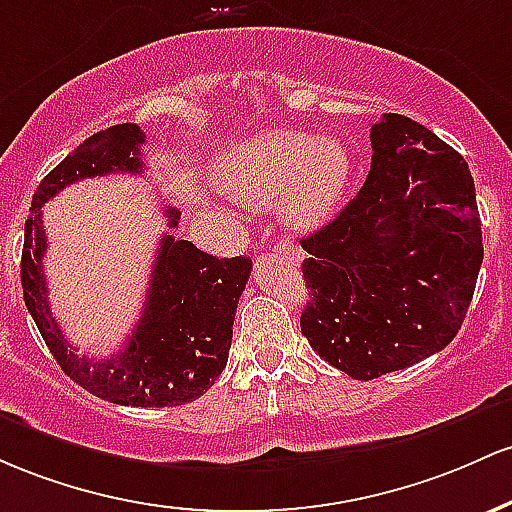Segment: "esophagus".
Listing matches in <instances>:
<instances>
[{"label": "esophagus", "instance_id": "1", "mask_svg": "<svg viewBox=\"0 0 512 512\" xmlns=\"http://www.w3.org/2000/svg\"><path fill=\"white\" fill-rule=\"evenodd\" d=\"M280 246H285V249L290 251V254H297V246H295V244H290V241H285V239H283V244H280Z\"/></svg>", "mask_w": 512, "mask_h": 512}]
</instances>
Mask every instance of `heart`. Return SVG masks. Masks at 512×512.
<instances>
[{"mask_svg": "<svg viewBox=\"0 0 512 512\" xmlns=\"http://www.w3.org/2000/svg\"><path fill=\"white\" fill-rule=\"evenodd\" d=\"M350 174L346 147L297 130H273L232 147L222 157V191L237 203L268 205L280 198L290 227L312 229L331 215Z\"/></svg>", "mask_w": 512, "mask_h": 512, "instance_id": "1", "label": "heart"}]
</instances>
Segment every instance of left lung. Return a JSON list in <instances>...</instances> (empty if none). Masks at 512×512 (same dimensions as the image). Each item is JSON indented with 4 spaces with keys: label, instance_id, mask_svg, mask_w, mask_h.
<instances>
[{
    "label": "left lung",
    "instance_id": "left-lung-1",
    "mask_svg": "<svg viewBox=\"0 0 512 512\" xmlns=\"http://www.w3.org/2000/svg\"><path fill=\"white\" fill-rule=\"evenodd\" d=\"M358 195L302 239L309 302L300 326L326 363L375 380L457 336L484 261L462 154L416 120L384 113Z\"/></svg>",
    "mask_w": 512,
    "mask_h": 512
}]
</instances>
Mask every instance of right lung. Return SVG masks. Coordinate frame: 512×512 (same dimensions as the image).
<instances>
[{"instance_id":"1","label":"right lung","mask_w":512,"mask_h":512,"mask_svg":"<svg viewBox=\"0 0 512 512\" xmlns=\"http://www.w3.org/2000/svg\"><path fill=\"white\" fill-rule=\"evenodd\" d=\"M145 132L135 123L106 128L67 154L38 183L26 220L21 251L24 300L45 346L65 375L99 399L120 406H181L205 394L222 375L232 346L234 312L251 261L244 256L217 258L191 241L164 234L154 258L142 317L125 346L108 360L77 355L50 312L43 254V208L55 193L74 181L106 174H142L140 147ZM169 227H179V212L166 205Z\"/></svg>"}]
</instances>
